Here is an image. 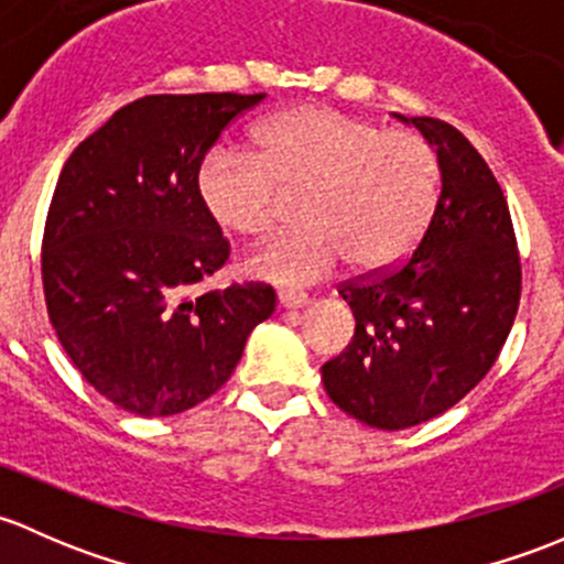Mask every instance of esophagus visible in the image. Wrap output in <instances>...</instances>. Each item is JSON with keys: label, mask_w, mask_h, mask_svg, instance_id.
Segmentation results:
<instances>
[{"label": "esophagus", "mask_w": 564, "mask_h": 564, "mask_svg": "<svg viewBox=\"0 0 564 564\" xmlns=\"http://www.w3.org/2000/svg\"><path fill=\"white\" fill-rule=\"evenodd\" d=\"M310 304L306 293H293V290H282L280 293V306L282 310H301V306Z\"/></svg>", "instance_id": "esophagus-1"}]
</instances>
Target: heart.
I'll return each instance as SVG.
<instances>
[{"label": "heart", "mask_w": 564, "mask_h": 564, "mask_svg": "<svg viewBox=\"0 0 564 564\" xmlns=\"http://www.w3.org/2000/svg\"><path fill=\"white\" fill-rule=\"evenodd\" d=\"M258 152L214 149L195 187L228 234H271L284 200L301 197L299 234L260 243L243 271L254 280L315 284L350 263L388 271L417 247L443 195L440 154L421 132L382 130L328 106L282 110L260 124Z\"/></svg>", "instance_id": "obj_1"}]
</instances>
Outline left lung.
Returning <instances> with one entry per match:
<instances>
[{
    "label": "left lung",
    "mask_w": 564,
    "mask_h": 564,
    "mask_svg": "<svg viewBox=\"0 0 564 564\" xmlns=\"http://www.w3.org/2000/svg\"><path fill=\"white\" fill-rule=\"evenodd\" d=\"M404 121L437 149L440 206L402 263L339 284L356 334L323 364L330 402L386 432L467 397L495 367L521 299L513 219L491 167L448 121Z\"/></svg>",
    "instance_id": "1"
}]
</instances>
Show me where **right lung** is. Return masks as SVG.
<instances>
[{"instance_id":"1","label":"right lung","mask_w":564,"mask_h":564,"mask_svg":"<svg viewBox=\"0 0 564 564\" xmlns=\"http://www.w3.org/2000/svg\"><path fill=\"white\" fill-rule=\"evenodd\" d=\"M265 95H149L75 147L43 230V293L62 347L91 388L143 417L184 412L234 375L271 284L193 299L230 243L195 178L228 124Z\"/></svg>"}]
</instances>
